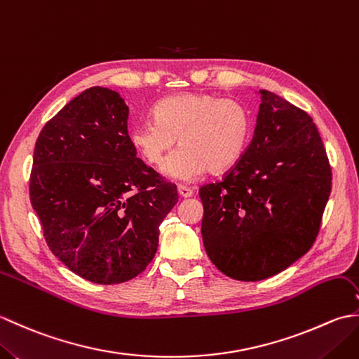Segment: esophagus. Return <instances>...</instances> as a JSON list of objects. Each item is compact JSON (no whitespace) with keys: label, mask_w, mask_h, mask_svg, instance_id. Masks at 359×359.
<instances>
[{"label":"esophagus","mask_w":359,"mask_h":359,"mask_svg":"<svg viewBox=\"0 0 359 359\" xmlns=\"http://www.w3.org/2000/svg\"><path fill=\"white\" fill-rule=\"evenodd\" d=\"M177 191H179V194H180V197H191L193 196V189L189 188V187H185V185H179L177 187Z\"/></svg>","instance_id":"obj_1"}]
</instances>
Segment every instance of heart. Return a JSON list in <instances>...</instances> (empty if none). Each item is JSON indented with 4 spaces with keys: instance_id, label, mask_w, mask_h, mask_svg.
I'll return each mask as SVG.
<instances>
[{
    "instance_id": "obj_1",
    "label": "heart",
    "mask_w": 359,
    "mask_h": 359,
    "mask_svg": "<svg viewBox=\"0 0 359 359\" xmlns=\"http://www.w3.org/2000/svg\"><path fill=\"white\" fill-rule=\"evenodd\" d=\"M253 118L243 103L207 93H185L163 98L154 118H143L129 129V140L144 162L163 163L179 139L180 148L166 160L163 174L189 182L208 170L224 172L242 158Z\"/></svg>"
}]
</instances>
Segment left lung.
Returning a JSON list of instances; mask_svg holds the SVG:
<instances>
[{
	"mask_svg": "<svg viewBox=\"0 0 359 359\" xmlns=\"http://www.w3.org/2000/svg\"><path fill=\"white\" fill-rule=\"evenodd\" d=\"M253 140L225 177L199 189L202 239L225 276L255 282L288 269L313 245L332 170L313 120L261 89Z\"/></svg>",
	"mask_w": 359,
	"mask_h": 359,
	"instance_id": "left-lung-1",
	"label": "left lung"
}]
</instances>
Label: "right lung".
Masks as SVG:
<instances>
[{
	"label": "right lung",
	"instance_id": "right-lung-1",
	"mask_svg": "<svg viewBox=\"0 0 359 359\" xmlns=\"http://www.w3.org/2000/svg\"><path fill=\"white\" fill-rule=\"evenodd\" d=\"M118 93L83 90L41 129L30 203L50 251L95 284H120L151 264L177 187L137 157Z\"/></svg>",
	"mask_w": 359,
	"mask_h": 359
}]
</instances>
